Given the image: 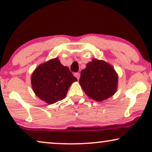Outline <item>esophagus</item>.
<instances>
[{"mask_svg":"<svg viewBox=\"0 0 152 152\" xmlns=\"http://www.w3.org/2000/svg\"><path fill=\"white\" fill-rule=\"evenodd\" d=\"M74 76L75 77L77 80H79V79H80V74L78 73V72H75V73H74Z\"/></svg>","mask_w":152,"mask_h":152,"instance_id":"obj_1","label":"esophagus"}]
</instances>
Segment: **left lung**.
Masks as SVG:
<instances>
[{
    "instance_id": "left-lung-1",
    "label": "left lung",
    "mask_w": 152,
    "mask_h": 152,
    "mask_svg": "<svg viewBox=\"0 0 152 152\" xmlns=\"http://www.w3.org/2000/svg\"><path fill=\"white\" fill-rule=\"evenodd\" d=\"M79 82L89 97L103 101L117 90L118 75L107 62L94 59L82 70Z\"/></svg>"
}]
</instances>
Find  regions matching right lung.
Listing matches in <instances>:
<instances>
[{"label": "right lung", "mask_w": 152, "mask_h": 152, "mask_svg": "<svg viewBox=\"0 0 152 152\" xmlns=\"http://www.w3.org/2000/svg\"><path fill=\"white\" fill-rule=\"evenodd\" d=\"M31 80L37 96L51 104L65 98L68 88L77 78L56 58L39 66Z\"/></svg>", "instance_id": "right-lung-1"}]
</instances>
